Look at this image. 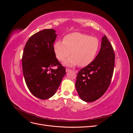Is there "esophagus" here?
Returning <instances> with one entry per match:
<instances>
[{
	"label": "esophagus",
	"mask_w": 133,
	"mask_h": 133,
	"mask_svg": "<svg viewBox=\"0 0 133 133\" xmlns=\"http://www.w3.org/2000/svg\"><path fill=\"white\" fill-rule=\"evenodd\" d=\"M70 71H71L70 69H69V68H66V72H69Z\"/></svg>",
	"instance_id": "1"
}]
</instances>
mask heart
<instances>
[{
	"label": "heart",
	"mask_w": 133,
	"mask_h": 133,
	"mask_svg": "<svg viewBox=\"0 0 133 133\" xmlns=\"http://www.w3.org/2000/svg\"><path fill=\"white\" fill-rule=\"evenodd\" d=\"M99 48L97 38L80 33H73L64 37V41H57L54 44L56 57L60 60H65L70 54L72 57L64 64L68 66L78 65L85 66L94 59Z\"/></svg>",
	"instance_id": "obj_1"
}]
</instances>
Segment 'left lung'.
Instances as JSON below:
<instances>
[{
	"label": "left lung",
	"instance_id": "1",
	"mask_svg": "<svg viewBox=\"0 0 133 133\" xmlns=\"http://www.w3.org/2000/svg\"><path fill=\"white\" fill-rule=\"evenodd\" d=\"M98 55L89 65L78 73L75 88L84 101L92 102L105 93L113 75L115 53L106 35L102 38Z\"/></svg>",
	"mask_w": 133,
	"mask_h": 133
}]
</instances>
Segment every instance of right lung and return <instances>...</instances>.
<instances>
[{
  "label": "right lung",
  "instance_id": "right-lung-1",
  "mask_svg": "<svg viewBox=\"0 0 133 133\" xmlns=\"http://www.w3.org/2000/svg\"><path fill=\"white\" fill-rule=\"evenodd\" d=\"M55 32L53 29L37 32L28 39L23 51L22 68L26 84L32 94L43 100L54 95L66 74L54 52ZM55 66L57 69H52Z\"/></svg>",
  "mask_w": 133,
  "mask_h": 133
}]
</instances>
